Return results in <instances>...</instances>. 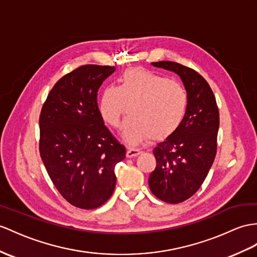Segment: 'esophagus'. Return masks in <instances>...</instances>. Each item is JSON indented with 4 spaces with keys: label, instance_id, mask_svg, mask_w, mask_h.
Instances as JSON below:
<instances>
[{
    "label": "esophagus",
    "instance_id": "obj_1",
    "mask_svg": "<svg viewBox=\"0 0 257 257\" xmlns=\"http://www.w3.org/2000/svg\"><path fill=\"white\" fill-rule=\"evenodd\" d=\"M142 154V150L139 148H127V152H126V157L127 158H133L136 157V156H139Z\"/></svg>",
    "mask_w": 257,
    "mask_h": 257
}]
</instances>
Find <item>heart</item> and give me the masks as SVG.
I'll use <instances>...</instances> for the list:
<instances>
[{
	"label": "heart",
	"mask_w": 257,
	"mask_h": 257,
	"mask_svg": "<svg viewBox=\"0 0 257 257\" xmlns=\"http://www.w3.org/2000/svg\"><path fill=\"white\" fill-rule=\"evenodd\" d=\"M186 90L180 83L142 67L125 71L117 86H107L98 100L102 120L112 127L120 124L130 105L131 114L121 128L122 139L139 145L152 135L161 140L176 131L186 113Z\"/></svg>",
	"instance_id": "b5f03b06"
}]
</instances>
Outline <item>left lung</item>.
<instances>
[{"label": "left lung", "instance_id": "1", "mask_svg": "<svg viewBox=\"0 0 257 257\" xmlns=\"http://www.w3.org/2000/svg\"><path fill=\"white\" fill-rule=\"evenodd\" d=\"M152 64L179 75L189 98L179 127L154 148L156 168L148 179L156 197L178 204L198 191L215 160L219 111L214 92L196 71L170 61Z\"/></svg>", "mask_w": 257, "mask_h": 257}]
</instances>
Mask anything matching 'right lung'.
Listing matches in <instances>:
<instances>
[{"instance_id": "1", "label": "right lung", "mask_w": 257, "mask_h": 257, "mask_svg": "<svg viewBox=\"0 0 257 257\" xmlns=\"http://www.w3.org/2000/svg\"><path fill=\"white\" fill-rule=\"evenodd\" d=\"M114 66L84 65L50 91L39 118L40 156L50 179L75 207L93 209L114 191L125 147L104 126L97 92Z\"/></svg>"}]
</instances>
